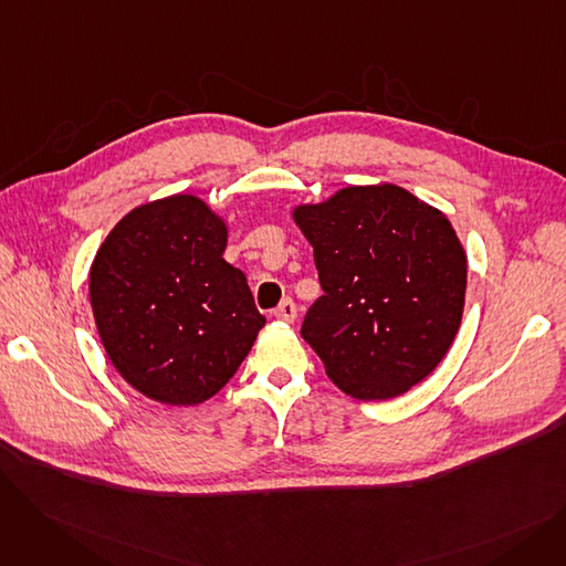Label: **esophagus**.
<instances>
[{"instance_id": "34e87169", "label": "esophagus", "mask_w": 566, "mask_h": 566, "mask_svg": "<svg viewBox=\"0 0 566 566\" xmlns=\"http://www.w3.org/2000/svg\"><path fill=\"white\" fill-rule=\"evenodd\" d=\"M273 316H275L277 321H284V323H293V321H295V303H293L291 298L282 301V303H280V307L273 312Z\"/></svg>"}]
</instances>
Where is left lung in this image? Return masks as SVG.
Segmentation results:
<instances>
[{
    "label": "left lung",
    "mask_w": 566,
    "mask_h": 566,
    "mask_svg": "<svg viewBox=\"0 0 566 566\" xmlns=\"http://www.w3.org/2000/svg\"><path fill=\"white\" fill-rule=\"evenodd\" d=\"M291 216L323 289L301 335L328 378L360 401L395 399L424 380L465 305L468 259L448 216L395 184L346 186Z\"/></svg>",
    "instance_id": "8db88e82"
}]
</instances>
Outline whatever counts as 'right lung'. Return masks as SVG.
Masks as SVG:
<instances>
[{
  "mask_svg": "<svg viewBox=\"0 0 566 566\" xmlns=\"http://www.w3.org/2000/svg\"><path fill=\"white\" fill-rule=\"evenodd\" d=\"M229 227L197 195L139 203L88 271L107 358L144 397L197 406L248 358L265 318L243 271L222 259Z\"/></svg>",
  "mask_w": 566,
  "mask_h": 566,
  "instance_id": "obj_1",
  "label": "right lung"
}]
</instances>
